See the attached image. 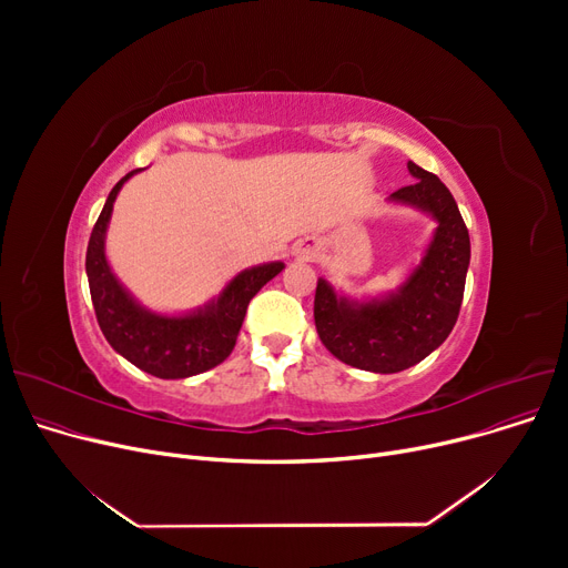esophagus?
Segmentation results:
<instances>
[{"instance_id":"esophagus-1","label":"esophagus","mask_w":568,"mask_h":568,"mask_svg":"<svg viewBox=\"0 0 568 568\" xmlns=\"http://www.w3.org/2000/svg\"><path fill=\"white\" fill-rule=\"evenodd\" d=\"M302 255H304L306 260H311V257H315V248H306Z\"/></svg>"}]
</instances>
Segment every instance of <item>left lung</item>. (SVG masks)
<instances>
[{"instance_id":"1","label":"left lung","mask_w":568,"mask_h":568,"mask_svg":"<svg viewBox=\"0 0 568 568\" xmlns=\"http://www.w3.org/2000/svg\"><path fill=\"white\" fill-rule=\"evenodd\" d=\"M416 182L389 195L430 214V244L400 290L371 302L338 296L324 278L315 290V326L336 359L371 373H398L437 349L460 313L469 266V232L439 176L407 163Z\"/></svg>"}]
</instances>
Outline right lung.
I'll use <instances>...</instances> for the list:
<instances>
[{
    "label": "right lung",
    "instance_id": "1",
    "mask_svg": "<svg viewBox=\"0 0 568 568\" xmlns=\"http://www.w3.org/2000/svg\"><path fill=\"white\" fill-rule=\"evenodd\" d=\"M140 170L142 168L131 170L114 184L92 236H89L84 260L89 292H92L101 332L114 352L154 377H191L227 359L251 300L283 272L285 264L268 262L244 268L225 285L219 300H212L204 308L186 315H159L142 308L126 287L116 281L105 257V230L112 216L114 197Z\"/></svg>",
    "mask_w": 568,
    "mask_h": 568
}]
</instances>
